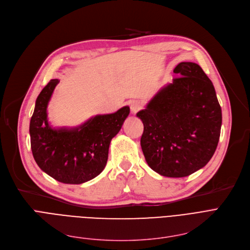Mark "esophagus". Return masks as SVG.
<instances>
[{
    "label": "esophagus",
    "instance_id": "obj_1",
    "mask_svg": "<svg viewBox=\"0 0 250 250\" xmlns=\"http://www.w3.org/2000/svg\"><path fill=\"white\" fill-rule=\"evenodd\" d=\"M141 108H142V104L137 100H134L130 103V109H131V112L133 114H136Z\"/></svg>",
    "mask_w": 250,
    "mask_h": 250
}]
</instances>
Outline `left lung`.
<instances>
[{
  "label": "left lung",
  "mask_w": 250,
  "mask_h": 250,
  "mask_svg": "<svg viewBox=\"0 0 250 250\" xmlns=\"http://www.w3.org/2000/svg\"><path fill=\"white\" fill-rule=\"evenodd\" d=\"M178 77L136 116L144 123L140 145L149 167L162 176L191 175L218 146L222 110L212 82L192 62L178 64Z\"/></svg>",
  "instance_id": "8db88e82"
}]
</instances>
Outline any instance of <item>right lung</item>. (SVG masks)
Returning a JSON list of instances; mask_svg holds the SVG:
<instances>
[{
	"label": "right lung",
	"mask_w": 250,
	"mask_h": 250,
	"mask_svg": "<svg viewBox=\"0 0 250 250\" xmlns=\"http://www.w3.org/2000/svg\"><path fill=\"white\" fill-rule=\"evenodd\" d=\"M58 83L52 79L35 102L29 125L31 150L39 167L55 180L81 184L104 169L111 140L120 131L130 109L126 105L113 114L97 115L75 128H53L46 109Z\"/></svg>",
	"instance_id": "right-lung-1"
}]
</instances>
